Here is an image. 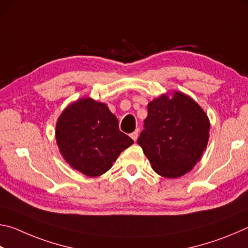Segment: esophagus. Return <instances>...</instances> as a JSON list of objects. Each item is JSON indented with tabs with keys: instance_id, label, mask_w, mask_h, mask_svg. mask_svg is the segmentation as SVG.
I'll list each match as a JSON object with an SVG mask.
<instances>
[{
	"instance_id": "34e87169",
	"label": "esophagus",
	"mask_w": 248,
	"mask_h": 248,
	"mask_svg": "<svg viewBox=\"0 0 248 248\" xmlns=\"http://www.w3.org/2000/svg\"><path fill=\"white\" fill-rule=\"evenodd\" d=\"M138 136H139V134H138V130H137V131H134V132H132L131 134H130V137H131V139L133 141H137Z\"/></svg>"
}]
</instances>
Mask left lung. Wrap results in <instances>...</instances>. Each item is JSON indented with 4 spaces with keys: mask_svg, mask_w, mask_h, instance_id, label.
Returning <instances> with one entry per match:
<instances>
[{
    "mask_svg": "<svg viewBox=\"0 0 248 248\" xmlns=\"http://www.w3.org/2000/svg\"><path fill=\"white\" fill-rule=\"evenodd\" d=\"M138 143L155 173L177 178L198 163L209 141L210 121L199 104L182 92L162 94L148 105Z\"/></svg>",
    "mask_w": 248,
    "mask_h": 248,
    "instance_id": "1",
    "label": "left lung"
}]
</instances>
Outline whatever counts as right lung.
I'll use <instances>...</instances> for the list:
<instances>
[{"label":"right lung","mask_w":248,"mask_h":248,"mask_svg":"<svg viewBox=\"0 0 248 248\" xmlns=\"http://www.w3.org/2000/svg\"><path fill=\"white\" fill-rule=\"evenodd\" d=\"M117 117L106 104L84 97L70 104L56 124V140L64 161L89 177L111 169L133 140L119 130Z\"/></svg>","instance_id":"right-lung-1"}]
</instances>
